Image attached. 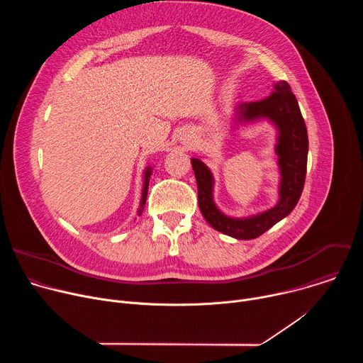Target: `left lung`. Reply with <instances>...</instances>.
Wrapping results in <instances>:
<instances>
[{"label": "left lung", "instance_id": "8db88e82", "mask_svg": "<svg viewBox=\"0 0 363 363\" xmlns=\"http://www.w3.org/2000/svg\"><path fill=\"white\" fill-rule=\"evenodd\" d=\"M269 97L241 103L234 109V125H247L260 121L270 122L277 130L274 152L280 174L279 201L272 208L248 217H230L214 202V177L210 168L201 160L191 158L192 169L198 185L199 210L214 230L237 240H252L264 234L274 224L287 217L301 195L308 139L296 96L287 82H277Z\"/></svg>", "mask_w": 363, "mask_h": 363}]
</instances>
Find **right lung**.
Wrapping results in <instances>:
<instances>
[{"label":"right lung","mask_w":363,"mask_h":363,"mask_svg":"<svg viewBox=\"0 0 363 363\" xmlns=\"http://www.w3.org/2000/svg\"><path fill=\"white\" fill-rule=\"evenodd\" d=\"M152 175V167H146L145 172H143V188H142V198H140V203H139V210H138V216H142L145 203H146V196H147V186H149V179Z\"/></svg>","instance_id":"add662e5"}]
</instances>
